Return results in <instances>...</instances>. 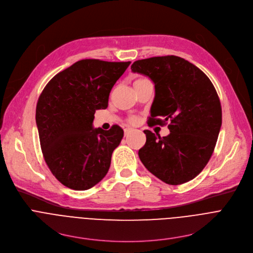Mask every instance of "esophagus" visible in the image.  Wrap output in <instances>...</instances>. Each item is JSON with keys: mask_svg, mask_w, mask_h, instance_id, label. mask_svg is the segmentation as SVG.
Masks as SVG:
<instances>
[{"mask_svg": "<svg viewBox=\"0 0 253 253\" xmlns=\"http://www.w3.org/2000/svg\"><path fill=\"white\" fill-rule=\"evenodd\" d=\"M131 131H132V129H130V128H126V129L124 130V133H125V137L129 136V134L131 133Z\"/></svg>", "mask_w": 253, "mask_h": 253, "instance_id": "obj_1", "label": "esophagus"}]
</instances>
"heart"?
<instances>
[{
	"label": "heart",
	"instance_id": "heart-1",
	"mask_svg": "<svg viewBox=\"0 0 253 253\" xmlns=\"http://www.w3.org/2000/svg\"><path fill=\"white\" fill-rule=\"evenodd\" d=\"M145 81H147V79H143V78H139V79H137L136 81H135V83H134V85H137V84H140V83H143V82H145ZM137 121H138V119H137V117H130L129 118V120H128V122L130 123V124H136L137 123Z\"/></svg>",
	"mask_w": 253,
	"mask_h": 253
}]
</instances>
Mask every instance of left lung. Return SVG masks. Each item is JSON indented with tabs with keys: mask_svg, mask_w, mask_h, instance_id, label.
Returning a JSON list of instances; mask_svg holds the SVG:
<instances>
[{
	"mask_svg": "<svg viewBox=\"0 0 253 253\" xmlns=\"http://www.w3.org/2000/svg\"><path fill=\"white\" fill-rule=\"evenodd\" d=\"M131 70L155 84L150 121L168 122L170 131L165 137L144 131L141 162L167 184L190 181L208 163L218 138L222 111L217 92L199 68L177 56L138 60Z\"/></svg>",
	"mask_w": 253,
	"mask_h": 253,
	"instance_id": "left-lung-1",
	"label": "left lung"
}]
</instances>
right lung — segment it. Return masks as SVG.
I'll list each match as a JSON object with an SVG mask.
<instances>
[{"instance_id":"right-lung-1","label":"right lung","mask_w":253,"mask_h":253,"mask_svg":"<svg viewBox=\"0 0 253 253\" xmlns=\"http://www.w3.org/2000/svg\"><path fill=\"white\" fill-rule=\"evenodd\" d=\"M131 62L85 59L54 76L36 108L44 159L68 188L87 190L99 183L111 164L124 132L93 128L96 110L108 107L110 92Z\"/></svg>"}]
</instances>
